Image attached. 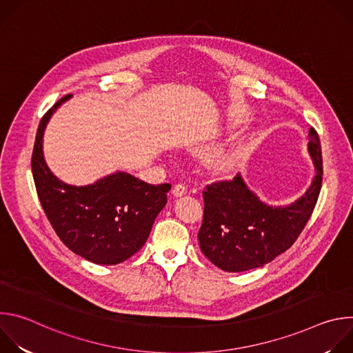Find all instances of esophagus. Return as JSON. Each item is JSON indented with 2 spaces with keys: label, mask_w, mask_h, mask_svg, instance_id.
I'll list each match as a JSON object with an SVG mask.
<instances>
[{
  "label": "esophagus",
  "mask_w": 353,
  "mask_h": 353,
  "mask_svg": "<svg viewBox=\"0 0 353 353\" xmlns=\"http://www.w3.org/2000/svg\"><path fill=\"white\" fill-rule=\"evenodd\" d=\"M187 192V187L184 185V184H176L174 187H173V195L174 196H181V195H184Z\"/></svg>",
  "instance_id": "obj_1"
}]
</instances>
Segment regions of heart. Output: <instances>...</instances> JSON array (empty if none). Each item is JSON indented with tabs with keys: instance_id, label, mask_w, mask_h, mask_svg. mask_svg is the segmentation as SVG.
Wrapping results in <instances>:
<instances>
[{
	"instance_id": "b5f03b06",
	"label": "heart",
	"mask_w": 353,
	"mask_h": 353,
	"mask_svg": "<svg viewBox=\"0 0 353 353\" xmlns=\"http://www.w3.org/2000/svg\"><path fill=\"white\" fill-rule=\"evenodd\" d=\"M234 161H236V155L234 154H225V155H222L218 161H216V163H215V168H216V170L218 172H226V170H229L232 166H233V163H234Z\"/></svg>"
}]
</instances>
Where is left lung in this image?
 <instances>
[{
	"label": "left lung",
	"mask_w": 353,
	"mask_h": 353,
	"mask_svg": "<svg viewBox=\"0 0 353 353\" xmlns=\"http://www.w3.org/2000/svg\"><path fill=\"white\" fill-rule=\"evenodd\" d=\"M316 177L306 194L288 207H268L240 176L205 185L199 248L218 268L240 272L263 267L286 251L309 222L321 190L323 155L317 131L309 132Z\"/></svg>",
	"instance_id": "1"
}]
</instances>
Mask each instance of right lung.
I'll return each mask as SVG.
<instances>
[{"label":"right lung","instance_id":"add662e5","mask_svg":"<svg viewBox=\"0 0 353 353\" xmlns=\"http://www.w3.org/2000/svg\"><path fill=\"white\" fill-rule=\"evenodd\" d=\"M65 94L41 117L32 154V173L43 211L60 240L75 254L94 264L114 265L145 244L168 203L170 184L154 185L119 172L90 185L60 181L43 158V132Z\"/></svg>","mask_w":353,"mask_h":353}]
</instances>
